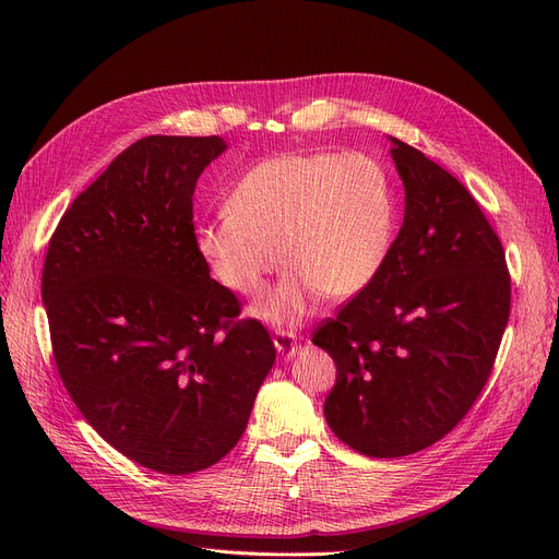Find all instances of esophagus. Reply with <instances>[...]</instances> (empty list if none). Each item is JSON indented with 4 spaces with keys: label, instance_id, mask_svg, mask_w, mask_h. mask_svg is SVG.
I'll return each mask as SVG.
<instances>
[{
    "label": "esophagus",
    "instance_id": "esophagus-1",
    "mask_svg": "<svg viewBox=\"0 0 559 559\" xmlns=\"http://www.w3.org/2000/svg\"><path fill=\"white\" fill-rule=\"evenodd\" d=\"M274 346H276V350H278V356L283 358V360H289L292 356L297 354V337H295V333L292 331H278L276 335H274Z\"/></svg>",
    "mask_w": 559,
    "mask_h": 559
}]
</instances>
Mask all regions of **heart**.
<instances>
[{
    "label": "heart",
    "instance_id": "b5f03b06",
    "mask_svg": "<svg viewBox=\"0 0 559 559\" xmlns=\"http://www.w3.org/2000/svg\"><path fill=\"white\" fill-rule=\"evenodd\" d=\"M390 171L367 152L283 154L253 165L226 197V213L201 219L192 242L211 274L255 297L283 260L292 272L253 306L272 326H295L326 297L367 289L396 233Z\"/></svg>",
    "mask_w": 559,
    "mask_h": 559
}]
</instances>
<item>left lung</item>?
<instances>
[{"label": "left lung", "mask_w": 559, "mask_h": 559, "mask_svg": "<svg viewBox=\"0 0 559 559\" xmlns=\"http://www.w3.org/2000/svg\"><path fill=\"white\" fill-rule=\"evenodd\" d=\"M403 226L385 267L312 342L337 365L331 430L369 457L417 453L451 432L491 373L510 317L506 251L476 199L396 138Z\"/></svg>", "instance_id": "1"}]
</instances>
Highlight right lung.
I'll return each instance as SVG.
<instances>
[{"instance_id": "1", "label": "right lung", "mask_w": 559, "mask_h": 559, "mask_svg": "<svg viewBox=\"0 0 559 559\" xmlns=\"http://www.w3.org/2000/svg\"><path fill=\"white\" fill-rule=\"evenodd\" d=\"M224 152L219 135L138 140L72 201L43 270L68 394L112 449L171 476L238 444L276 360L194 251L197 179Z\"/></svg>"}]
</instances>
